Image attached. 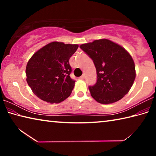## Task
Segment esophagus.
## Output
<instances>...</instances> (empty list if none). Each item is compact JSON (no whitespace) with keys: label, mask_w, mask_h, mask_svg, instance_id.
<instances>
[{"label":"esophagus","mask_w":156,"mask_h":156,"mask_svg":"<svg viewBox=\"0 0 156 156\" xmlns=\"http://www.w3.org/2000/svg\"><path fill=\"white\" fill-rule=\"evenodd\" d=\"M84 77H85L84 75H83V76H81L80 78H79V79H80V80H83V79H84Z\"/></svg>","instance_id":"1"}]
</instances>
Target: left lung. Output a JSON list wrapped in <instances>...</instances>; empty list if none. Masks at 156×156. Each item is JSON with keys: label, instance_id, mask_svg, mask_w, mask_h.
Segmentation results:
<instances>
[{"label": "left lung", "instance_id": "left-lung-1", "mask_svg": "<svg viewBox=\"0 0 156 156\" xmlns=\"http://www.w3.org/2000/svg\"><path fill=\"white\" fill-rule=\"evenodd\" d=\"M80 47L93 60L96 68L97 82L89 87L92 98L105 105L122 99L130 90L136 75L130 54L106 38L82 44Z\"/></svg>", "mask_w": 156, "mask_h": 156}]
</instances>
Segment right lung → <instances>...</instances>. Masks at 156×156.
Here are the masks:
<instances>
[{
  "mask_svg": "<svg viewBox=\"0 0 156 156\" xmlns=\"http://www.w3.org/2000/svg\"><path fill=\"white\" fill-rule=\"evenodd\" d=\"M78 44L54 41L35 52L26 66V80L39 98L59 103L70 96L75 81L70 77L69 60Z\"/></svg>",
  "mask_w": 156,
  "mask_h": 156,
  "instance_id": "right-lung-1",
  "label": "right lung"
}]
</instances>
